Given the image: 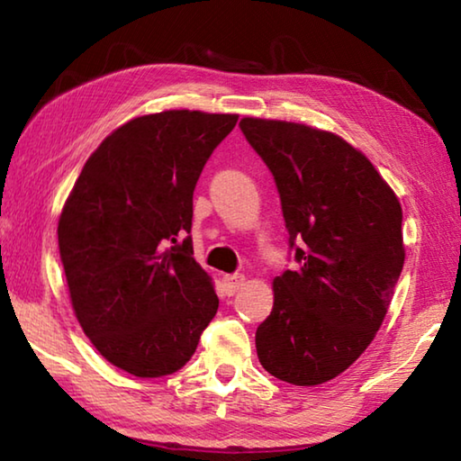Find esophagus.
I'll return each instance as SVG.
<instances>
[{"label": "esophagus", "mask_w": 461, "mask_h": 461, "mask_svg": "<svg viewBox=\"0 0 461 461\" xmlns=\"http://www.w3.org/2000/svg\"><path fill=\"white\" fill-rule=\"evenodd\" d=\"M244 276L241 275H225L223 276V286H225V293L230 296L236 294L241 286H244Z\"/></svg>", "instance_id": "34e87169"}]
</instances>
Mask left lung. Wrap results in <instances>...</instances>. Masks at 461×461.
I'll use <instances>...</instances> for the list:
<instances>
[{"instance_id":"obj_1","label":"left lung","mask_w":461,"mask_h":461,"mask_svg":"<svg viewBox=\"0 0 461 461\" xmlns=\"http://www.w3.org/2000/svg\"><path fill=\"white\" fill-rule=\"evenodd\" d=\"M240 128L275 176L301 264L272 283L275 305L256 330V352L278 380L323 384L364 354L384 321L404 264L401 203L331 131L260 118Z\"/></svg>"}]
</instances>
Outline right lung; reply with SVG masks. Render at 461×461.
Wrapping results in <instances>:
<instances>
[{
  "label": "right lung",
  "instance_id": "obj_1",
  "mask_svg": "<svg viewBox=\"0 0 461 461\" xmlns=\"http://www.w3.org/2000/svg\"><path fill=\"white\" fill-rule=\"evenodd\" d=\"M236 113L140 115L85 162L59 220V249L83 331L138 378L181 370L215 317L212 276L193 258V191ZM175 243V247H170Z\"/></svg>",
  "mask_w": 461,
  "mask_h": 461
}]
</instances>
